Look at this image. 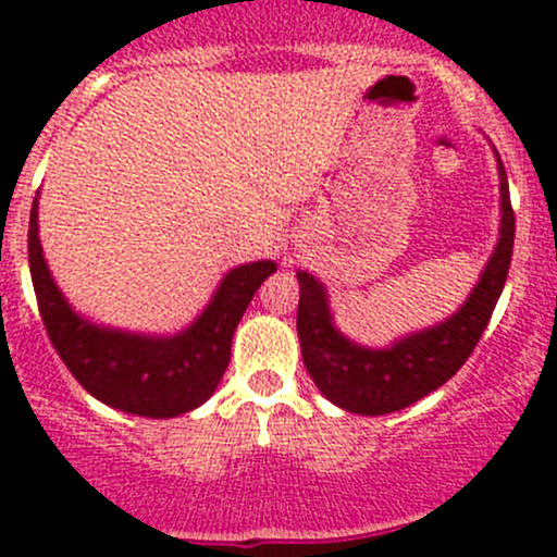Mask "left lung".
Returning a JSON list of instances; mask_svg holds the SVG:
<instances>
[{"instance_id":"8db88e82","label":"left lung","mask_w":557,"mask_h":557,"mask_svg":"<svg viewBox=\"0 0 557 557\" xmlns=\"http://www.w3.org/2000/svg\"><path fill=\"white\" fill-rule=\"evenodd\" d=\"M497 175L500 238L461 309L434 327L411 332L387 348H367L335 327L324 285L314 274L298 272L300 300L296 327L300 356L319 393L330 403L361 417H382L434 393L463 367L482 332L487 330L513 257L516 216L510 209L508 177L500 157Z\"/></svg>"}]
</instances>
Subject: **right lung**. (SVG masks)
Wrapping results in <instances>:
<instances>
[{
  "label": "right lung",
  "instance_id": "add662e5",
  "mask_svg": "<svg viewBox=\"0 0 557 557\" xmlns=\"http://www.w3.org/2000/svg\"><path fill=\"white\" fill-rule=\"evenodd\" d=\"M28 264L44 327L75 380L96 400L149 419L181 417L212 398L230 363L243 311L261 283L277 272L270 259L230 270L207 309L177 335H140L94 324L67 304L49 272L38 240V196L30 209Z\"/></svg>",
  "mask_w": 557,
  "mask_h": 557
}]
</instances>
